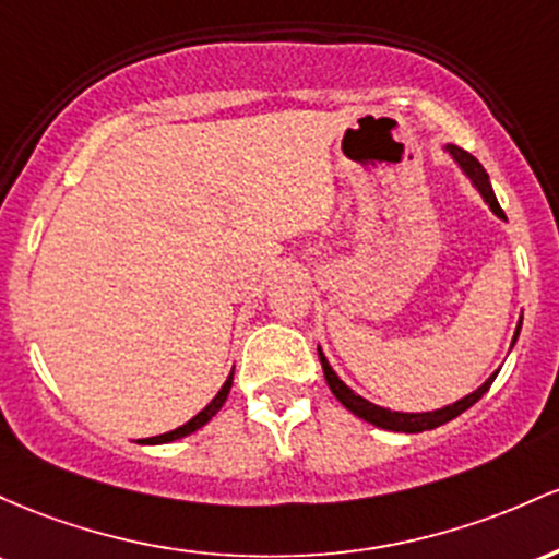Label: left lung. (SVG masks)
Here are the masks:
<instances>
[{
	"label": "left lung",
	"instance_id": "1",
	"mask_svg": "<svg viewBox=\"0 0 559 559\" xmlns=\"http://www.w3.org/2000/svg\"><path fill=\"white\" fill-rule=\"evenodd\" d=\"M443 150H447L451 158H454L456 166L462 168V174H465V177L473 181V187L480 192V198L486 200L488 209L497 213L499 218H507L504 211L499 209V200H497V195H493L491 181H488L486 168L480 166L478 158H473V155H469L467 150L456 147V144H447V147H443ZM520 328H523V317H520V322H518L515 337H512V346H515V341H518V335H520ZM317 350H319V361H322V369H324V380H328L330 391L335 393V399L341 401V404L346 406L348 412H354L356 417L364 419V423L374 425V428H382V430H393V432H423V430L441 428V425H447L449 419L460 417L462 412H467L469 406L475 404V401H480L483 393H486L488 388H491V382L497 380V374H499V369H497V372H493L491 378L483 382L478 391L467 393L465 399L454 401V404H449V406H441V409H432V412H393V409H385V406L372 404V401H367L364 396H359V393H356V391H350L346 382L337 378L335 369L330 367L328 356L322 354V348L317 346Z\"/></svg>",
	"mask_w": 559,
	"mask_h": 559
}]
</instances>
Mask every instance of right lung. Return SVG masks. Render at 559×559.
I'll return each instance as SVG.
<instances>
[{
  "mask_svg": "<svg viewBox=\"0 0 559 559\" xmlns=\"http://www.w3.org/2000/svg\"><path fill=\"white\" fill-rule=\"evenodd\" d=\"M231 378H235V367H231V372H229V378L224 380V385H222V391L216 393V396L211 399V404L205 406L203 412H198L195 417L190 419V423H185V425H179L177 430H168V432H163V436H153V438H142V443H150V447H158V443H171V441H179V438H185V436H190V432H195V430H200L203 428V425H209L213 417H216V412L222 409L224 406V401H227V396H229V388H231Z\"/></svg>",
  "mask_w": 559,
  "mask_h": 559,
  "instance_id": "add662e5",
  "label": "right lung"
}]
</instances>
